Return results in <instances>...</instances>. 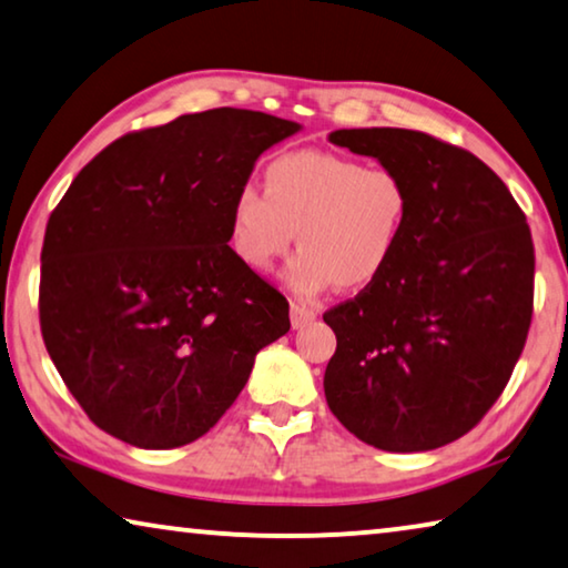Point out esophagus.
<instances>
[{
  "label": "esophagus",
  "instance_id": "1",
  "mask_svg": "<svg viewBox=\"0 0 568 568\" xmlns=\"http://www.w3.org/2000/svg\"><path fill=\"white\" fill-rule=\"evenodd\" d=\"M316 321V313H313L311 308H305V305L301 303H291V326L298 331L303 326H308V323Z\"/></svg>",
  "mask_w": 568,
  "mask_h": 568
}]
</instances>
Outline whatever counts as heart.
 <instances>
[{
    "instance_id": "heart-1",
    "label": "heart",
    "mask_w": 568,
    "mask_h": 568,
    "mask_svg": "<svg viewBox=\"0 0 568 568\" xmlns=\"http://www.w3.org/2000/svg\"><path fill=\"white\" fill-rule=\"evenodd\" d=\"M412 196L392 169L301 149L275 156L263 171V192L240 186L230 204V247L242 265L267 273L291 250L283 283L301 298L338 285L364 291L389 270L407 235Z\"/></svg>"
}]
</instances>
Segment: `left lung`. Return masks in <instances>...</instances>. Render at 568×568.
I'll use <instances>...</instances> for the list:
<instances>
[{
    "label": "left lung",
    "mask_w": 568,
    "mask_h": 568,
    "mask_svg": "<svg viewBox=\"0 0 568 568\" xmlns=\"http://www.w3.org/2000/svg\"><path fill=\"white\" fill-rule=\"evenodd\" d=\"M328 141L397 171L412 196L389 270L323 316L336 333L323 376L328 407L386 453L455 443L500 397L526 344V214L478 156L427 133L341 129Z\"/></svg>",
    "instance_id": "left-lung-1"
}]
</instances>
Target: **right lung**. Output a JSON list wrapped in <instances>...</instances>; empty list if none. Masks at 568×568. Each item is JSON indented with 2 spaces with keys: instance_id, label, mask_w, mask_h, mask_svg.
<instances>
[{
  "instance_id": "right-lung-1",
  "label": "right lung",
  "mask_w": 568,
  "mask_h": 568,
  "mask_svg": "<svg viewBox=\"0 0 568 568\" xmlns=\"http://www.w3.org/2000/svg\"><path fill=\"white\" fill-rule=\"evenodd\" d=\"M301 129L245 108L179 115L113 141L50 214L42 338L108 435L194 443L245 389L257 351L291 331L283 295L227 242L232 196Z\"/></svg>"
}]
</instances>
